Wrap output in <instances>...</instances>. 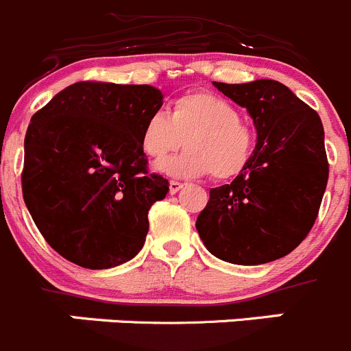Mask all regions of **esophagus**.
<instances>
[{
    "label": "esophagus",
    "instance_id": "34e87169",
    "mask_svg": "<svg viewBox=\"0 0 351 351\" xmlns=\"http://www.w3.org/2000/svg\"><path fill=\"white\" fill-rule=\"evenodd\" d=\"M182 189H183V183L175 182V180H171V182H169V194H176V192H180Z\"/></svg>",
    "mask_w": 351,
    "mask_h": 351
}]
</instances>
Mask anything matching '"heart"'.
<instances>
[{"label": "heart", "instance_id": "heart-1", "mask_svg": "<svg viewBox=\"0 0 351 351\" xmlns=\"http://www.w3.org/2000/svg\"><path fill=\"white\" fill-rule=\"evenodd\" d=\"M187 150L178 158L160 161L157 171L175 178L232 180L245 171L256 149V135L241 121L234 104L211 91H191L169 107V116L154 112L140 135L143 154L160 160L182 143Z\"/></svg>", "mask_w": 351, "mask_h": 351}]
</instances>
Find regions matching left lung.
<instances>
[{
    "instance_id": "obj_1",
    "label": "left lung",
    "mask_w": 351,
    "mask_h": 351,
    "mask_svg": "<svg viewBox=\"0 0 351 351\" xmlns=\"http://www.w3.org/2000/svg\"><path fill=\"white\" fill-rule=\"evenodd\" d=\"M245 107L256 128L250 166L209 191L195 228L211 254L261 265L296 250L319 215L329 178L319 114L282 83H213Z\"/></svg>"
}]
</instances>
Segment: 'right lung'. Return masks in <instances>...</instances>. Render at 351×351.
I'll return each mask as SVG.
<instances>
[{"label":"right lung","instance_id":"right-lung-1","mask_svg":"<svg viewBox=\"0 0 351 351\" xmlns=\"http://www.w3.org/2000/svg\"><path fill=\"white\" fill-rule=\"evenodd\" d=\"M162 93L149 84L74 83L32 116L22 194L60 256L91 270L135 258L168 180L147 171L140 135Z\"/></svg>","mask_w":351,"mask_h":351}]
</instances>
